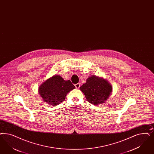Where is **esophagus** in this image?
Masks as SVG:
<instances>
[{
	"instance_id": "obj_1",
	"label": "esophagus",
	"mask_w": 154,
	"mask_h": 154,
	"mask_svg": "<svg viewBox=\"0 0 154 154\" xmlns=\"http://www.w3.org/2000/svg\"><path fill=\"white\" fill-rule=\"evenodd\" d=\"M75 87L77 89H79V88L80 87V84L78 83V84H75Z\"/></svg>"
}]
</instances>
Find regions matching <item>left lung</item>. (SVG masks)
I'll use <instances>...</instances> for the list:
<instances>
[{
    "instance_id": "1",
    "label": "left lung",
    "mask_w": 154,
    "mask_h": 154,
    "mask_svg": "<svg viewBox=\"0 0 154 154\" xmlns=\"http://www.w3.org/2000/svg\"><path fill=\"white\" fill-rule=\"evenodd\" d=\"M89 103L98 105L103 103L109 98L112 86L107 80L96 75H91L87 79L86 83L80 88Z\"/></svg>"
}]
</instances>
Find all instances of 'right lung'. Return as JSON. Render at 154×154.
I'll use <instances>...</instances> for the list:
<instances>
[{
  "instance_id": "1",
  "label": "right lung",
  "mask_w": 154,
  "mask_h": 154,
  "mask_svg": "<svg viewBox=\"0 0 154 154\" xmlns=\"http://www.w3.org/2000/svg\"><path fill=\"white\" fill-rule=\"evenodd\" d=\"M75 89L70 80H64L59 75H54L38 87L42 100L52 106H57L64 101L66 94Z\"/></svg>"
}]
</instances>
